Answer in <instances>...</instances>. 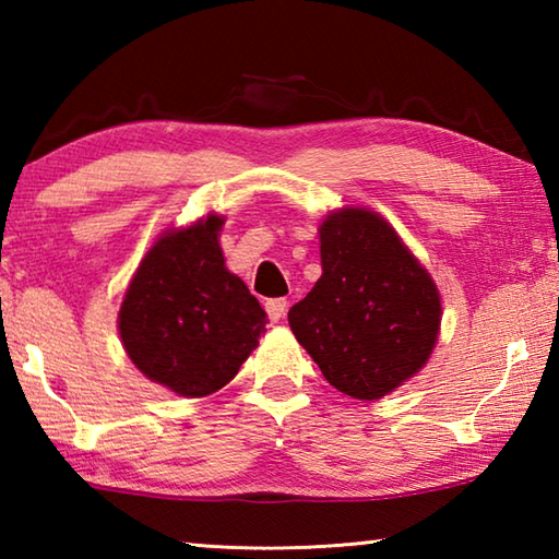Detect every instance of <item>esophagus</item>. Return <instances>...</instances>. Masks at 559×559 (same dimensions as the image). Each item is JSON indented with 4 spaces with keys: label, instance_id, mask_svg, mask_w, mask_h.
Segmentation results:
<instances>
[{
    "label": "esophagus",
    "instance_id": "obj_1",
    "mask_svg": "<svg viewBox=\"0 0 559 559\" xmlns=\"http://www.w3.org/2000/svg\"><path fill=\"white\" fill-rule=\"evenodd\" d=\"M286 310H288V300L286 298H271V300H266V313H269V318L273 320V323H278V320L286 316Z\"/></svg>",
    "mask_w": 559,
    "mask_h": 559
}]
</instances>
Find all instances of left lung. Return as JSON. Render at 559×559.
I'll return each mask as SVG.
<instances>
[{"mask_svg": "<svg viewBox=\"0 0 559 559\" xmlns=\"http://www.w3.org/2000/svg\"><path fill=\"white\" fill-rule=\"evenodd\" d=\"M323 276L288 325L325 380L380 400L427 365L441 323L431 276L380 214L343 210L320 226Z\"/></svg>", "mask_w": 559, "mask_h": 559, "instance_id": "1", "label": "left lung"}]
</instances>
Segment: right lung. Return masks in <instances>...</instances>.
Masks as SVG:
<instances>
[{"instance_id":"right-lung-1","label":"right lung","mask_w":559,"mask_h":559,"mask_svg":"<svg viewBox=\"0 0 559 559\" xmlns=\"http://www.w3.org/2000/svg\"><path fill=\"white\" fill-rule=\"evenodd\" d=\"M222 224L212 214L159 236L118 316L132 365L182 396L229 384L266 333V310L224 266Z\"/></svg>"}]
</instances>
